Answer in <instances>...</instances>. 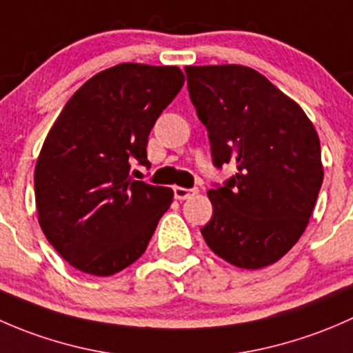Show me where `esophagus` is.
Wrapping results in <instances>:
<instances>
[{"label": "esophagus", "instance_id": "obj_1", "mask_svg": "<svg viewBox=\"0 0 353 353\" xmlns=\"http://www.w3.org/2000/svg\"><path fill=\"white\" fill-rule=\"evenodd\" d=\"M196 193H198L196 188H181V186L174 188V196H176V199H179V201L194 196Z\"/></svg>", "mask_w": 353, "mask_h": 353}]
</instances>
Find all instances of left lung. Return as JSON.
Returning <instances> with one entry per match:
<instances>
[{
	"label": "left lung",
	"mask_w": 353,
	"mask_h": 353,
	"mask_svg": "<svg viewBox=\"0 0 353 353\" xmlns=\"http://www.w3.org/2000/svg\"><path fill=\"white\" fill-rule=\"evenodd\" d=\"M188 92L208 131L216 169L237 172L213 184L208 248L245 270L273 265L305 230L323 184L321 145L304 110L248 66H186Z\"/></svg>",
	"instance_id": "obj_1"
}]
</instances>
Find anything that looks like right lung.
<instances>
[{"label": "right lung", "instance_id": "add662e5", "mask_svg": "<svg viewBox=\"0 0 353 353\" xmlns=\"http://www.w3.org/2000/svg\"><path fill=\"white\" fill-rule=\"evenodd\" d=\"M184 83L177 66L123 63L78 88L49 131L34 174L39 223L80 272L109 276L145 252L172 190L133 181L148 134Z\"/></svg>", "mask_w": 353, "mask_h": 353}]
</instances>
